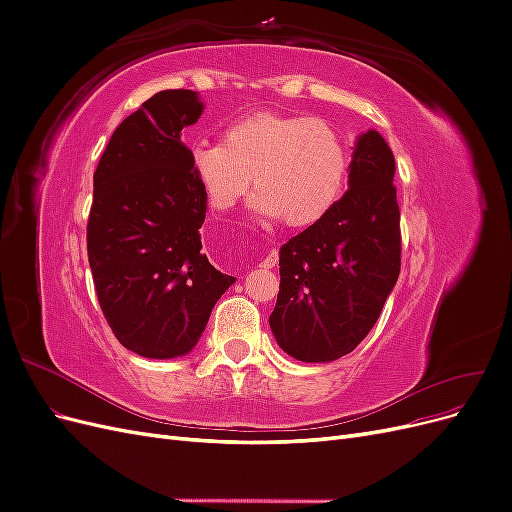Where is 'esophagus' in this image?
<instances>
[{
  "label": "esophagus",
  "mask_w": 512,
  "mask_h": 512,
  "mask_svg": "<svg viewBox=\"0 0 512 512\" xmlns=\"http://www.w3.org/2000/svg\"><path fill=\"white\" fill-rule=\"evenodd\" d=\"M277 260H280V258H277V250H271L267 254V258L260 262V269H273L277 265Z\"/></svg>",
  "instance_id": "obj_1"
}]
</instances>
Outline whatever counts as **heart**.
<instances>
[{"mask_svg": "<svg viewBox=\"0 0 512 512\" xmlns=\"http://www.w3.org/2000/svg\"><path fill=\"white\" fill-rule=\"evenodd\" d=\"M192 170L209 205L228 211L254 190L250 209L262 222L290 228L320 222L342 194L348 156L331 123L318 117L252 113L232 121L222 143L198 141Z\"/></svg>", "mask_w": 512, "mask_h": 512, "instance_id": "heart-1", "label": "heart"}]
</instances>
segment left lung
Listing matches in <instances>:
<instances>
[{
	"mask_svg": "<svg viewBox=\"0 0 512 512\" xmlns=\"http://www.w3.org/2000/svg\"><path fill=\"white\" fill-rule=\"evenodd\" d=\"M395 158L380 132L356 138L348 192L280 250V294L269 318L280 348L329 363L359 346L401 269Z\"/></svg>",
	"mask_w": 512,
	"mask_h": 512,
	"instance_id": "left-lung-1",
	"label": "left lung"
}]
</instances>
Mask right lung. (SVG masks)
Here are the masks:
<instances>
[{"label": "right lung", "mask_w": 512, "mask_h": 512, "mask_svg": "<svg viewBox=\"0 0 512 512\" xmlns=\"http://www.w3.org/2000/svg\"><path fill=\"white\" fill-rule=\"evenodd\" d=\"M196 91H160L119 123L94 173L87 256L102 314L147 359L188 354L235 284L203 254L207 196L181 130L203 115Z\"/></svg>", "instance_id": "right-lung-1"}]
</instances>
